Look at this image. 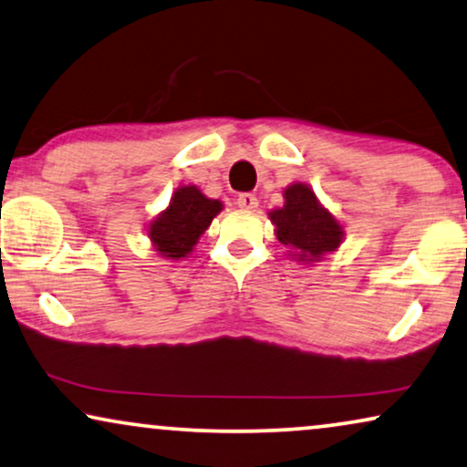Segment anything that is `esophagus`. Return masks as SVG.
I'll return each instance as SVG.
<instances>
[{
  "instance_id": "esophagus-1",
  "label": "esophagus",
  "mask_w": 467,
  "mask_h": 467,
  "mask_svg": "<svg viewBox=\"0 0 467 467\" xmlns=\"http://www.w3.org/2000/svg\"><path fill=\"white\" fill-rule=\"evenodd\" d=\"M237 204L239 209H245V211H254L258 207V198L250 194V192H244V194L237 196Z\"/></svg>"
}]
</instances>
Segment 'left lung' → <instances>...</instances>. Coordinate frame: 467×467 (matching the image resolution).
<instances>
[{
    "label": "left lung",
    "mask_w": 467,
    "mask_h": 467,
    "mask_svg": "<svg viewBox=\"0 0 467 467\" xmlns=\"http://www.w3.org/2000/svg\"><path fill=\"white\" fill-rule=\"evenodd\" d=\"M285 204L271 211L279 244L295 250L298 260H320L335 252L344 237V230L307 185L295 183L284 192Z\"/></svg>",
    "instance_id": "obj_1"
}]
</instances>
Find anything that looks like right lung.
<instances>
[{
  "mask_svg": "<svg viewBox=\"0 0 467 467\" xmlns=\"http://www.w3.org/2000/svg\"><path fill=\"white\" fill-rule=\"evenodd\" d=\"M220 211L222 202L211 201L194 185L179 188L169 209L151 222L149 237L164 258H185Z\"/></svg>",
  "mask_w": 467,
  "mask_h": 467,
  "instance_id": "right-lung-1",
  "label": "right lung"
}]
</instances>
